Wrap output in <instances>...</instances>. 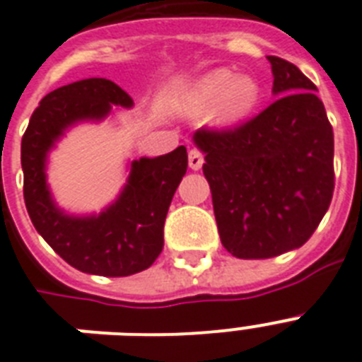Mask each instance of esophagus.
Wrapping results in <instances>:
<instances>
[{
  "label": "esophagus",
  "instance_id": "1",
  "mask_svg": "<svg viewBox=\"0 0 362 362\" xmlns=\"http://www.w3.org/2000/svg\"><path fill=\"white\" fill-rule=\"evenodd\" d=\"M189 166L192 168L194 172L204 166V155H202L198 149H190L189 151Z\"/></svg>",
  "mask_w": 362,
  "mask_h": 362
}]
</instances>
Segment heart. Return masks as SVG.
Instances as JSON below:
<instances>
[{"label":"heart","mask_w":362,"mask_h":362,"mask_svg":"<svg viewBox=\"0 0 362 362\" xmlns=\"http://www.w3.org/2000/svg\"><path fill=\"white\" fill-rule=\"evenodd\" d=\"M262 97V83L254 76L237 74L231 69H215L187 91L183 110L194 117H204L215 110V119L221 125H233L247 119L259 106Z\"/></svg>","instance_id":"1"}]
</instances>
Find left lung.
<instances>
[{
	"mask_svg": "<svg viewBox=\"0 0 362 362\" xmlns=\"http://www.w3.org/2000/svg\"><path fill=\"white\" fill-rule=\"evenodd\" d=\"M269 108L233 131H198L221 241L231 256L265 259L303 247L334 190V138L316 86L293 63L267 56Z\"/></svg>",
	"mask_w": 362,
	"mask_h": 362,
	"instance_id": "left-lung-1",
	"label": "left lung"
}]
</instances>
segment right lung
Segmentation results:
<instances>
[{"label": "right lung", "instance_id": "add662e5", "mask_svg": "<svg viewBox=\"0 0 362 362\" xmlns=\"http://www.w3.org/2000/svg\"><path fill=\"white\" fill-rule=\"evenodd\" d=\"M132 108L123 89L106 78H86L40 100L22 138L24 199L35 230L69 265L100 276H129L151 267L164 247L168 207L187 173V147L129 164L119 196L100 213L72 215L52 196L48 155L78 123H100L114 108Z\"/></svg>", "mask_w": 362, "mask_h": 362}]
</instances>
